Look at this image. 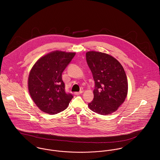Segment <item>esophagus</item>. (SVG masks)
<instances>
[{
	"mask_svg": "<svg viewBox=\"0 0 160 160\" xmlns=\"http://www.w3.org/2000/svg\"><path fill=\"white\" fill-rule=\"evenodd\" d=\"M83 93L82 91H80L79 92H74V94H75V95H80V94H81V93Z\"/></svg>",
	"mask_w": 160,
	"mask_h": 160,
	"instance_id": "1",
	"label": "esophagus"
}]
</instances>
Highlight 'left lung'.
<instances>
[{"mask_svg":"<svg viewBox=\"0 0 160 160\" xmlns=\"http://www.w3.org/2000/svg\"><path fill=\"white\" fill-rule=\"evenodd\" d=\"M86 57L95 81L93 99L88 106L97 113L111 114L127 96L128 83L124 69L116 58L105 53L91 51Z\"/></svg>","mask_w":160,"mask_h":160,"instance_id":"1","label":"left lung"}]
</instances>
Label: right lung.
<instances>
[{"label":"right lung","instance_id":"1","mask_svg":"<svg viewBox=\"0 0 160 160\" xmlns=\"http://www.w3.org/2000/svg\"><path fill=\"white\" fill-rule=\"evenodd\" d=\"M75 53L55 51L39 59L31 69L28 78L30 95L42 112L57 114L65 110L73 96L67 93L62 72Z\"/></svg>","mask_w":160,"mask_h":160}]
</instances>
